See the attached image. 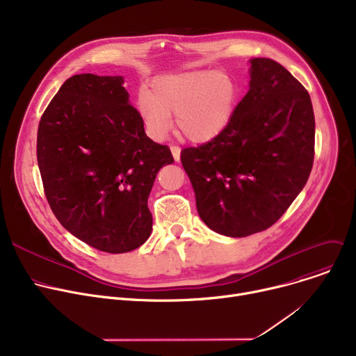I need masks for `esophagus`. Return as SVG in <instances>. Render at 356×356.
Wrapping results in <instances>:
<instances>
[{"label":"esophagus","mask_w":356,"mask_h":356,"mask_svg":"<svg viewBox=\"0 0 356 356\" xmlns=\"http://www.w3.org/2000/svg\"><path fill=\"white\" fill-rule=\"evenodd\" d=\"M172 154H173V157H175V160L176 161H179L180 160V148L177 147V145H172Z\"/></svg>","instance_id":"1"}]
</instances>
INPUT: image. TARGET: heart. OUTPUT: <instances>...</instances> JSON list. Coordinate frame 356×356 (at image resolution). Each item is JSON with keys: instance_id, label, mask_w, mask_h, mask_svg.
<instances>
[{"instance_id": "b5f03b06", "label": "heart", "mask_w": 356, "mask_h": 356, "mask_svg": "<svg viewBox=\"0 0 356 356\" xmlns=\"http://www.w3.org/2000/svg\"><path fill=\"white\" fill-rule=\"evenodd\" d=\"M238 98L234 79L211 70L184 72L157 78L138 99V112L147 134L160 141L172 127L193 143L215 138L232 118Z\"/></svg>"}]
</instances>
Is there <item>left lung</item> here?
Instances as JSON below:
<instances>
[{"instance_id":"8db88e82","label":"left lung","mask_w":356,"mask_h":356,"mask_svg":"<svg viewBox=\"0 0 356 356\" xmlns=\"http://www.w3.org/2000/svg\"><path fill=\"white\" fill-rule=\"evenodd\" d=\"M314 114L309 92L280 63L251 59L250 90L220 133L181 149L199 216L222 235L268 229L310 176Z\"/></svg>"}]
</instances>
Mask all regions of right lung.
<instances>
[{
    "label": "right lung",
    "instance_id": "obj_1",
    "mask_svg": "<svg viewBox=\"0 0 356 356\" xmlns=\"http://www.w3.org/2000/svg\"><path fill=\"white\" fill-rule=\"evenodd\" d=\"M122 76L82 73L56 93L37 129L50 209L72 235L109 254L138 248L153 216L147 199L170 148L145 136Z\"/></svg>",
    "mask_w": 356,
    "mask_h": 356
}]
</instances>
